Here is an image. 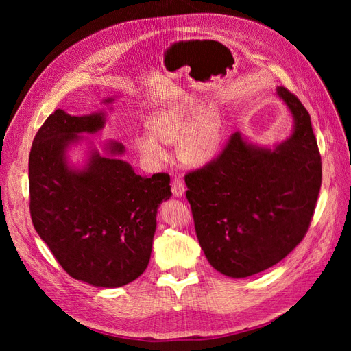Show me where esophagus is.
Returning <instances> with one entry per match:
<instances>
[{
  "label": "esophagus",
  "instance_id": "1",
  "mask_svg": "<svg viewBox=\"0 0 351 351\" xmlns=\"http://www.w3.org/2000/svg\"><path fill=\"white\" fill-rule=\"evenodd\" d=\"M171 190H173V195L176 197H182L184 195V192H186V186L183 183V180L176 177L173 180V183H171Z\"/></svg>",
  "mask_w": 351,
  "mask_h": 351
}]
</instances>
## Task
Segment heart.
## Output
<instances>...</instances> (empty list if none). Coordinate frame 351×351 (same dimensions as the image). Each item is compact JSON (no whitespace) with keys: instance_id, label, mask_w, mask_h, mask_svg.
Masks as SVG:
<instances>
[{"instance_id":"obj_1","label":"heart","mask_w":351,"mask_h":351,"mask_svg":"<svg viewBox=\"0 0 351 351\" xmlns=\"http://www.w3.org/2000/svg\"><path fill=\"white\" fill-rule=\"evenodd\" d=\"M195 107L189 101L169 104L154 111L146 121L147 132L133 136V146L147 162L159 164L167 159L168 152L164 143L178 142V155L187 164H204L214 156L221 141V124L214 111L197 115L194 123ZM191 125L188 130L186 125ZM188 130L186 131L185 129Z\"/></svg>"}]
</instances>
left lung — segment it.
Here are the masks:
<instances>
[{"label":"left lung","instance_id":"8db88e82","mask_svg":"<svg viewBox=\"0 0 351 351\" xmlns=\"http://www.w3.org/2000/svg\"><path fill=\"white\" fill-rule=\"evenodd\" d=\"M277 93L294 117L289 141L269 151L234 133L217 158L184 176L200 247L232 278L262 272L293 252L309 230L321 190L311 115L289 89Z\"/></svg>","mask_w":351,"mask_h":351}]
</instances>
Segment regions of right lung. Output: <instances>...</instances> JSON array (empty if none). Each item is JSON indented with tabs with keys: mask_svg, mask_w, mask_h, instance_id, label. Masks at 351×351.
I'll return each instance as SVG.
<instances>
[{
	"mask_svg": "<svg viewBox=\"0 0 351 351\" xmlns=\"http://www.w3.org/2000/svg\"><path fill=\"white\" fill-rule=\"evenodd\" d=\"M102 125L104 114L74 117L57 110L48 117L29 154V208L38 234L70 277L114 289L145 272L156 210L171 187L167 173L146 178L121 159L97 152L83 171H71L69 143ZM123 151L121 143L110 145L111 154Z\"/></svg>",
	"mask_w": 351,
	"mask_h": 351,
	"instance_id": "1",
	"label": "right lung"
}]
</instances>
